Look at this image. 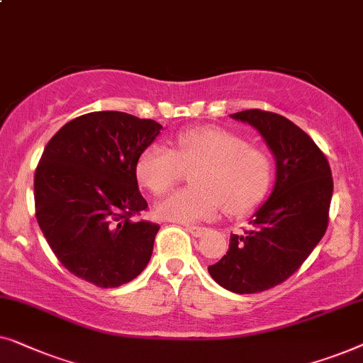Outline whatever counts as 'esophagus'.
I'll return each mask as SVG.
<instances>
[{
	"label": "esophagus",
	"instance_id": "34e87169",
	"mask_svg": "<svg viewBox=\"0 0 363 363\" xmlns=\"http://www.w3.org/2000/svg\"><path fill=\"white\" fill-rule=\"evenodd\" d=\"M186 230L192 235V237H203V235H206V232H207V228H203V227H194V225H186Z\"/></svg>",
	"mask_w": 363,
	"mask_h": 363
}]
</instances>
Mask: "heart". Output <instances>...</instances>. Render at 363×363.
I'll use <instances>...</instances> for the list:
<instances>
[{"instance_id":"heart-1","label":"heart","mask_w":363,"mask_h":363,"mask_svg":"<svg viewBox=\"0 0 363 363\" xmlns=\"http://www.w3.org/2000/svg\"><path fill=\"white\" fill-rule=\"evenodd\" d=\"M177 151L151 143L136 160V177L155 196H164L192 172L194 187L182 189L157 208L172 222L212 220L222 207L228 216H243L267 194L273 161L259 147L220 126H196L179 131Z\"/></svg>"}]
</instances>
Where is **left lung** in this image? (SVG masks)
<instances>
[{"mask_svg": "<svg viewBox=\"0 0 363 363\" xmlns=\"http://www.w3.org/2000/svg\"><path fill=\"white\" fill-rule=\"evenodd\" d=\"M232 118L255 126L268 143L277 182L248 230L230 235L227 255L208 273L232 293L253 294L286 281L324 237L334 181L328 157L293 121L258 108Z\"/></svg>", "mask_w": 363, "mask_h": 363, "instance_id": "8db88e82", "label": "left lung"}]
</instances>
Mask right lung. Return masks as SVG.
I'll return each instance as SVG.
<instances>
[{
  "instance_id": "obj_1",
  "label": "right lung",
  "mask_w": 363,
  "mask_h": 363,
  "mask_svg": "<svg viewBox=\"0 0 363 363\" xmlns=\"http://www.w3.org/2000/svg\"><path fill=\"white\" fill-rule=\"evenodd\" d=\"M161 130L155 120L94 111L65 123L44 147L34 176L35 218L75 277L118 288L150 262L160 225L131 217L147 208L136 160Z\"/></svg>"
}]
</instances>
